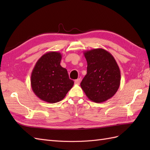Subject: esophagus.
<instances>
[{
	"label": "esophagus",
	"instance_id": "1",
	"mask_svg": "<svg viewBox=\"0 0 150 150\" xmlns=\"http://www.w3.org/2000/svg\"><path fill=\"white\" fill-rule=\"evenodd\" d=\"M80 82H81V79H77L75 81V84L79 85V84H80Z\"/></svg>",
	"mask_w": 150,
	"mask_h": 150
}]
</instances>
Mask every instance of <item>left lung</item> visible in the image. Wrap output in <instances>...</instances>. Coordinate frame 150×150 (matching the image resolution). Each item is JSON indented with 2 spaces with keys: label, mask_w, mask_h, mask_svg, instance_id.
Listing matches in <instances>:
<instances>
[{
  "label": "left lung",
  "mask_w": 150,
  "mask_h": 150,
  "mask_svg": "<svg viewBox=\"0 0 150 150\" xmlns=\"http://www.w3.org/2000/svg\"><path fill=\"white\" fill-rule=\"evenodd\" d=\"M87 73L81 88L90 100L103 103L116 93L120 83V71L115 59L103 48L85 51Z\"/></svg>",
  "instance_id": "1"
}]
</instances>
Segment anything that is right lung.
<instances>
[{"mask_svg": "<svg viewBox=\"0 0 150 150\" xmlns=\"http://www.w3.org/2000/svg\"><path fill=\"white\" fill-rule=\"evenodd\" d=\"M62 55L50 52L37 60L31 75L32 90L40 99L49 103L62 100L73 87L68 71L60 66Z\"/></svg>", "mask_w": 150, "mask_h": 150, "instance_id": "1", "label": "right lung"}]
</instances>
